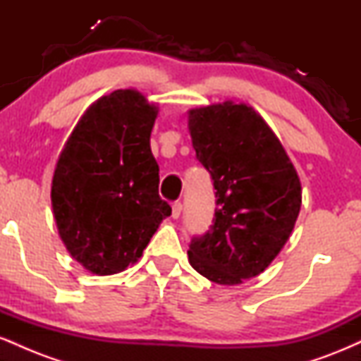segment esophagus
I'll return each instance as SVG.
<instances>
[{
	"label": "esophagus",
	"instance_id": "obj_1",
	"mask_svg": "<svg viewBox=\"0 0 361 361\" xmlns=\"http://www.w3.org/2000/svg\"><path fill=\"white\" fill-rule=\"evenodd\" d=\"M181 209H183V205H181V202H175V204H173V219L180 217Z\"/></svg>",
	"mask_w": 361,
	"mask_h": 361
}]
</instances>
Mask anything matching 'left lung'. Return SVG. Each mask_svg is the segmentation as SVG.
<instances>
[{
    "instance_id": "obj_1",
    "label": "left lung",
    "mask_w": 361,
    "mask_h": 361,
    "mask_svg": "<svg viewBox=\"0 0 361 361\" xmlns=\"http://www.w3.org/2000/svg\"><path fill=\"white\" fill-rule=\"evenodd\" d=\"M197 159L214 181L217 209L190 241V264L219 285H239L268 268L300 212V180L268 123L233 102L190 110Z\"/></svg>"
}]
</instances>
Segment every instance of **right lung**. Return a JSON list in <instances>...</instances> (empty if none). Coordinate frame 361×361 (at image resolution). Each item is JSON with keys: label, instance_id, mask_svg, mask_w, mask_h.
I'll list each match as a JSON object with an SVG mask.
<instances>
[{"label": "right lung", "instance_id": "right-lung-1", "mask_svg": "<svg viewBox=\"0 0 361 361\" xmlns=\"http://www.w3.org/2000/svg\"><path fill=\"white\" fill-rule=\"evenodd\" d=\"M156 117L139 91H114L85 111L57 161L54 219L69 255L94 275L134 264L171 215L149 144Z\"/></svg>", "mask_w": 361, "mask_h": 361}]
</instances>
